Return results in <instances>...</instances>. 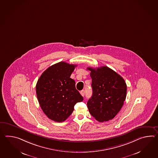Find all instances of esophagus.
<instances>
[{"instance_id": "34e87169", "label": "esophagus", "mask_w": 158, "mask_h": 158, "mask_svg": "<svg viewBox=\"0 0 158 158\" xmlns=\"http://www.w3.org/2000/svg\"><path fill=\"white\" fill-rule=\"evenodd\" d=\"M80 93H81V95L82 96H84V95H85V92H84V90H81V91L80 92Z\"/></svg>"}]
</instances>
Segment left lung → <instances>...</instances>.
Listing matches in <instances>:
<instances>
[{"mask_svg": "<svg viewBox=\"0 0 158 158\" xmlns=\"http://www.w3.org/2000/svg\"><path fill=\"white\" fill-rule=\"evenodd\" d=\"M87 70L91 71L93 92L87 102L89 112L101 123L113 119L126 99L125 81L108 67H88Z\"/></svg>", "mask_w": 158, "mask_h": 158, "instance_id": "obj_1", "label": "left lung"}]
</instances>
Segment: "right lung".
Returning a JSON list of instances; mask_svg holds the SVG:
<instances>
[{
	"instance_id": "add662e5",
	"label": "right lung",
	"mask_w": 158,
	"mask_h": 158,
	"mask_svg": "<svg viewBox=\"0 0 158 158\" xmlns=\"http://www.w3.org/2000/svg\"><path fill=\"white\" fill-rule=\"evenodd\" d=\"M77 65L64 62L54 64L41 75L36 84L40 105L49 119L62 123L70 116L74 105L83 98L70 78Z\"/></svg>"
}]
</instances>
